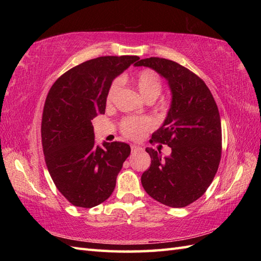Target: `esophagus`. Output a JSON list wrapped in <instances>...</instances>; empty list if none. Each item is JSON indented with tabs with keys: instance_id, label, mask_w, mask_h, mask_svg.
Here are the masks:
<instances>
[{
	"instance_id": "1",
	"label": "esophagus",
	"mask_w": 261,
	"mask_h": 261,
	"mask_svg": "<svg viewBox=\"0 0 261 261\" xmlns=\"http://www.w3.org/2000/svg\"><path fill=\"white\" fill-rule=\"evenodd\" d=\"M140 150H142L141 147L137 146V145H131V152H132V153H135V152H137V151H140Z\"/></svg>"
}]
</instances>
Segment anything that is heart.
Masks as SVG:
<instances>
[{
    "instance_id": "heart-1",
    "label": "heart",
    "mask_w": 261,
    "mask_h": 261,
    "mask_svg": "<svg viewBox=\"0 0 261 261\" xmlns=\"http://www.w3.org/2000/svg\"><path fill=\"white\" fill-rule=\"evenodd\" d=\"M134 84L139 92L141 97L145 99H156L159 94L162 93V81L159 76L152 70H142L134 79ZM118 90V83L114 82L111 85L108 92V101L113 98L114 94ZM151 127V123L148 120L127 118L122 121L121 130L124 136L132 138V139H139Z\"/></svg>"
}]
</instances>
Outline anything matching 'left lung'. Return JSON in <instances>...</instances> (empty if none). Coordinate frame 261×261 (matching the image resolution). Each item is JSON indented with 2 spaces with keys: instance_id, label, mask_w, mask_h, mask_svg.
<instances>
[{
  "instance_id": "1",
  "label": "left lung",
  "mask_w": 261,
  "mask_h": 261,
  "mask_svg": "<svg viewBox=\"0 0 261 261\" xmlns=\"http://www.w3.org/2000/svg\"><path fill=\"white\" fill-rule=\"evenodd\" d=\"M135 66L157 71L171 93L167 116L150 140L168 145L171 153L163 158L160 151L146 148L151 165L141 184L162 204L185 207L203 195L219 168L222 134L218 107L205 83L173 60L150 57Z\"/></svg>"
}]
</instances>
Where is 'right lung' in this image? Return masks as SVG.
Wrapping results in <instances>:
<instances>
[{"mask_svg": "<svg viewBox=\"0 0 261 261\" xmlns=\"http://www.w3.org/2000/svg\"><path fill=\"white\" fill-rule=\"evenodd\" d=\"M138 56H105L66 71L49 91L41 122L45 160L55 185L75 206L91 208L111 196L130 154L124 142L94 139L92 120L104 114L112 82Z\"/></svg>", "mask_w": 261, "mask_h": 261, "instance_id": "right-lung-1", "label": "right lung"}]
</instances>
